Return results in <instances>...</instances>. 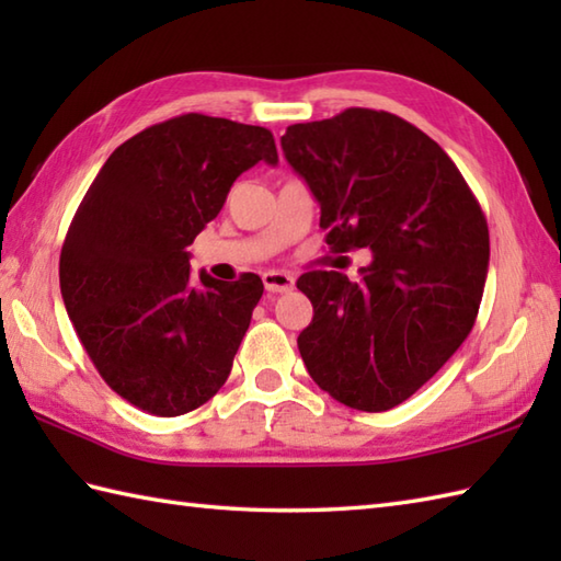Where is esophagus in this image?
<instances>
[{
    "label": "esophagus",
    "instance_id": "1",
    "mask_svg": "<svg viewBox=\"0 0 561 561\" xmlns=\"http://www.w3.org/2000/svg\"><path fill=\"white\" fill-rule=\"evenodd\" d=\"M262 284H265V289L272 294H287L294 289V277L287 272H277V270H270L262 274Z\"/></svg>",
    "mask_w": 561,
    "mask_h": 561
}]
</instances>
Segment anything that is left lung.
<instances>
[{"label": "left lung", "instance_id": "1", "mask_svg": "<svg viewBox=\"0 0 561 561\" xmlns=\"http://www.w3.org/2000/svg\"><path fill=\"white\" fill-rule=\"evenodd\" d=\"M282 149L318 199L325 243L374 255L359 282L335 270L296 282L313 304L301 359L337 402L386 412L470 335L490 265L484 214L448 153L386 111L291 125Z\"/></svg>", "mask_w": 561, "mask_h": 561}]
</instances>
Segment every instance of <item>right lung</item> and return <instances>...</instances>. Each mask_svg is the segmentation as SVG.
<instances>
[{
  "instance_id": "right-lung-1",
  "label": "right lung",
  "mask_w": 561,
  "mask_h": 561,
  "mask_svg": "<svg viewBox=\"0 0 561 561\" xmlns=\"http://www.w3.org/2000/svg\"><path fill=\"white\" fill-rule=\"evenodd\" d=\"M279 161L270 129L187 113L141 129L103 163L69 224L59 289L89 359L129 404L197 410L226 383L262 279L190 274L187 245L233 181Z\"/></svg>"
}]
</instances>
